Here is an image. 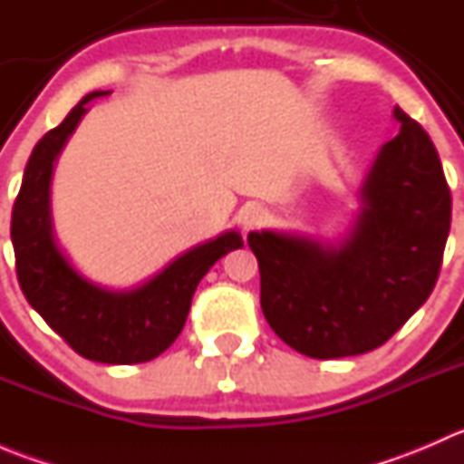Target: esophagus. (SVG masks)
<instances>
[{"mask_svg":"<svg viewBox=\"0 0 464 464\" xmlns=\"http://www.w3.org/2000/svg\"><path fill=\"white\" fill-rule=\"evenodd\" d=\"M262 219H265V210H262L260 206H249V208H245V213H242V227H245V231H251V228L262 224Z\"/></svg>","mask_w":464,"mask_h":464,"instance_id":"1","label":"esophagus"}]
</instances>
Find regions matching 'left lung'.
Segmentation results:
<instances>
[{"mask_svg":"<svg viewBox=\"0 0 464 464\" xmlns=\"http://www.w3.org/2000/svg\"><path fill=\"white\" fill-rule=\"evenodd\" d=\"M400 134L379 148L345 231H251L271 330L312 359L386 343L427 303L451 224V193L422 125L392 110Z\"/></svg>","mask_w":464,"mask_h":464,"instance_id":"1","label":"left lung"}]
</instances>
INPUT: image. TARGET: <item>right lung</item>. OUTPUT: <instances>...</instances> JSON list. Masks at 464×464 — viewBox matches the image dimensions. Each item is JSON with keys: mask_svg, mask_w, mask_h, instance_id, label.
<instances>
[{"mask_svg": "<svg viewBox=\"0 0 464 464\" xmlns=\"http://www.w3.org/2000/svg\"><path fill=\"white\" fill-rule=\"evenodd\" d=\"M107 93L111 92L87 93L33 148L13 206L11 240L22 292L51 330L92 362L143 363L175 343L199 280L245 242L236 228H228L132 287H107L78 271L55 236L51 179L60 152L89 111L87 102Z\"/></svg>", "mask_w": 464, "mask_h": 464, "instance_id": "right-lung-1", "label": "right lung"}]
</instances>
